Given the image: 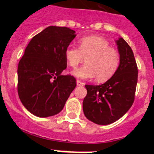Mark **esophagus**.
Returning a JSON list of instances; mask_svg holds the SVG:
<instances>
[{
	"instance_id": "obj_1",
	"label": "esophagus",
	"mask_w": 154,
	"mask_h": 154,
	"mask_svg": "<svg viewBox=\"0 0 154 154\" xmlns=\"http://www.w3.org/2000/svg\"><path fill=\"white\" fill-rule=\"evenodd\" d=\"M76 84H77V85H79V86H80V85H84L83 82L79 81V80H77V81H76Z\"/></svg>"
}]
</instances>
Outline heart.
I'll return each mask as SVG.
<instances>
[{"instance_id":"heart-1","label":"heart","mask_w":154,"mask_h":154,"mask_svg":"<svg viewBox=\"0 0 154 154\" xmlns=\"http://www.w3.org/2000/svg\"><path fill=\"white\" fill-rule=\"evenodd\" d=\"M68 65L76 68L85 58V65L74 70L77 78L88 79L96 77L99 82L109 79L117 70L120 56L116 49L110 47L108 41L100 36L84 37L79 41V48L68 47L65 51Z\"/></svg>"}]
</instances>
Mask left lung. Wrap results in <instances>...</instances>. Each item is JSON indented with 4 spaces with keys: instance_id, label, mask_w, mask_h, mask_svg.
Listing matches in <instances>:
<instances>
[{
    "instance_id": "left-lung-1",
    "label": "left lung",
    "mask_w": 154,
    "mask_h": 154,
    "mask_svg": "<svg viewBox=\"0 0 154 154\" xmlns=\"http://www.w3.org/2000/svg\"><path fill=\"white\" fill-rule=\"evenodd\" d=\"M116 42L120 62L115 74L102 85H85L83 112L89 120L99 125L111 124L120 119L135 97L138 69L133 50L123 38Z\"/></svg>"
}]
</instances>
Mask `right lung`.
<instances>
[{
    "instance_id": "add662e5",
    "label": "right lung",
    "mask_w": 154,
    "mask_h": 154,
    "mask_svg": "<svg viewBox=\"0 0 154 154\" xmlns=\"http://www.w3.org/2000/svg\"><path fill=\"white\" fill-rule=\"evenodd\" d=\"M75 31L49 26L32 38L17 67V92L25 109L38 117L60 112L76 86L73 76L63 75L65 51Z\"/></svg>"
}]
</instances>
